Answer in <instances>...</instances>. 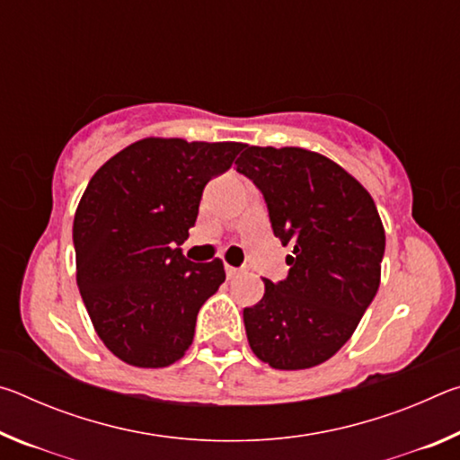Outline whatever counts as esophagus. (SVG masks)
Segmentation results:
<instances>
[{
	"mask_svg": "<svg viewBox=\"0 0 460 460\" xmlns=\"http://www.w3.org/2000/svg\"><path fill=\"white\" fill-rule=\"evenodd\" d=\"M225 271H227V278H237L241 274L239 268H233V266H225Z\"/></svg>",
	"mask_w": 460,
	"mask_h": 460,
	"instance_id": "obj_1",
	"label": "esophagus"
}]
</instances>
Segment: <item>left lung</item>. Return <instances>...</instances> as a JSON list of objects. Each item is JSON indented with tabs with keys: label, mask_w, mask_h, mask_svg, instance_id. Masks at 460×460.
<instances>
[{
	"label": "left lung",
	"mask_w": 460,
	"mask_h": 460,
	"mask_svg": "<svg viewBox=\"0 0 460 460\" xmlns=\"http://www.w3.org/2000/svg\"><path fill=\"white\" fill-rule=\"evenodd\" d=\"M235 164L266 199L274 235L294 247L288 278L263 279V298L243 308L249 347L274 369L314 367L351 339L377 294V207L337 162L305 147L245 146Z\"/></svg>",
	"instance_id": "left-lung-1"
}]
</instances>
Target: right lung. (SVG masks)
Here are the masks:
<instances>
[{
    "mask_svg": "<svg viewBox=\"0 0 460 460\" xmlns=\"http://www.w3.org/2000/svg\"><path fill=\"white\" fill-rule=\"evenodd\" d=\"M245 144L146 137L101 166L73 223L76 284L99 339L134 367H168L192 345L221 260L182 255L202 190Z\"/></svg>",
    "mask_w": 460,
    "mask_h": 460,
    "instance_id": "add662e5",
    "label": "right lung"
}]
</instances>
